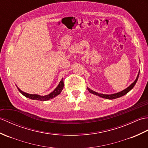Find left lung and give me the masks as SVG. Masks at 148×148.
<instances>
[{"mask_svg": "<svg viewBox=\"0 0 148 148\" xmlns=\"http://www.w3.org/2000/svg\"><path fill=\"white\" fill-rule=\"evenodd\" d=\"M139 72L138 75H137V77L136 78V80L134 82L131 84L129 87H128L127 88H125V89H124L123 90L121 91V92H119L118 93H115V94H99V93H97L95 91H93L92 90L90 89L89 88L87 87V89L89 91V92L91 93V94H93L94 95H96V96H98L99 97H101L103 98H105V99H116V98H119V97H120L121 96H124V95H125L126 94H127L132 89L133 87H134V85H136V82L137 80H138V78H139Z\"/></svg>", "mask_w": 148, "mask_h": 148, "instance_id": "8db88e82", "label": "left lung"}]
</instances>
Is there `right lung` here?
Listing matches in <instances>:
<instances>
[{
  "label": "right lung",
  "instance_id": "add662e5",
  "mask_svg": "<svg viewBox=\"0 0 148 148\" xmlns=\"http://www.w3.org/2000/svg\"><path fill=\"white\" fill-rule=\"evenodd\" d=\"M16 87H17V85H16ZM63 87H64V82H63V78H62V80L60 81V82L58 85V87L56 88L51 93H50L48 95H46V96H40V95H38V94H28L19 89L18 87L17 88L18 90L20 92V93L22 94L25 97L29 98V99H33V100H38V101H48L49 99H51L52 98L55 97L56 96H58V95L61 93L62 90H63Z\"/></svg>",
  "mask_w": 148,
  "mask_h": 148
}]
</instances>
